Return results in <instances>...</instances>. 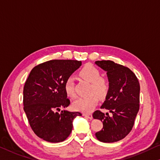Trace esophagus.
Masks as SVG:
<instances>
[{
  "label": "esophagus",
  "instance_id": "1",
  "mask_svg": "<svg viewBox=\"0 0 160 160\" xmlns=\"http://www.w3.org/2000/svg\"><path fill=\"white\" fill-rule=\"evenodd\" d=\"M83 116L88 118V119H92L93 118L92 114H83Z\"/></svg>",
  "mask_w": 160,
  "mask_h": 160
}]
</instances>
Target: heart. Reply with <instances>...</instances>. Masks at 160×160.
I'll list each match as a JSON object with an SVG mask.
<instances>
[{
    "label": "heart",
    "mask_w": 160,
    "mask_h": 160,
    "mask_svg": "<svg viewBox=\"0 0 160 160\" xmlns=\"http://www.w3.org/2000/svg\"><path fill=\"white\" fill-rule=\"evenodd\" d=\"M79 75L83 79L91 82L88 88V93L90 94L77 99L73 104V107L77 111L88 113L94 109L99 101V97L103 99L107 95L109 84L107 78L100 77L99 71L92 65L83 66L80 70ZM64 90L69 97H77L74 78L72 77L66 78L64 83Z\"/></svg>",
    "instance_id": "1"
}]
</instances>
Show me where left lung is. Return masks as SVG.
<instances>
[{
	"instance_id": "1",
	"label": "left lung",
	"mask_w": 160,
	"mask_h": 160,
	"mask_svg": "<svg viewBox=\"0 0 160 160\" xmlns=\"http://www.w3.org/2000/svg\"><path fill=\"white\" fill-rule=\"evenodd\" d=\"M96 64L107 72L109 89L101 109L112 113L97 110L94 119L103 122V128L95 134L100 142L105 143L118 142L124 139L134 126L139 109L140 86L136 75L127 66L112 61H97Z\"/></svg>"
}]
</instances>
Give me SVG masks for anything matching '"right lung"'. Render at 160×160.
Wrapping results in <instances>:
<instances>
[{
    "instance_id": "obj_1",
    "label": "right lung",
    "mask_w": 160,
    "mask_h": 160,
    "mask_svg": "<svg viewBox=\"0 0 160 160\" xmlns=\"http://www.w3.org/2000/svg\"><path fill=\"white\" fill-rule=\"evenodd\" d=\"M82 66L77 60H51L36 66L23 87V109L34 133L45 141H64L72 131L78 112L60 111L70 100L64 90L66 78Z\"/></svg>"
}]
</instances>
